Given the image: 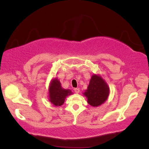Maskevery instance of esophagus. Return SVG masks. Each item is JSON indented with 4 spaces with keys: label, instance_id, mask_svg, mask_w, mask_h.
I'll return each instance as SVG.
<instances>
[{
    "label": "esophagus",
    "instance_id": "1",
    "mask_svg": "<svg viewBox=\"0 0 149 149\" xmlns=\"http://www.w3.org/2000/svg\"><path fill=\"white\" fill-rule=\"evenodd\" d=\"M74 90L75 93H79V91H80V89H79V88H74Z\"/></svg>",
    "mask_w": 149,
    "mask_h": 149
}]
</instances>
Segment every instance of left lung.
Returning <instances> with one entry per match:
<instances>
[{"label":"left lung","instance_id":"8db88e82","mask_svg":"<svg viewBox=\"0 0 149 149\" xmlns=\"http://www.w3.org/2000/svg\"><path fill=\"white\" fill-rule=\"evenodd\" d=\"M109 94V88L100 76L93 74L84 95L87 97V102L92 107H98L107 100Z\"/></svg>","mask_w":149,"mask_h":149}]
</instances>
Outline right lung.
<instances>
[{"instance_id": "obj_1", "label": "right lung", "mask_w": 149, "mask_h": 149, "mask_svg": "<svg viewBox=\"0 0 149 149\" xmlns=\"http://www.w3.org/2000/svg\"><path fill=\"white\" fill-rule=\"evenodd\" d=\"M49 101L57 107L62 105L67 95L72 93L70 89H64L61 87V83L57 79L52 81L49 89Z\"/></svg>"}]
</instances>
